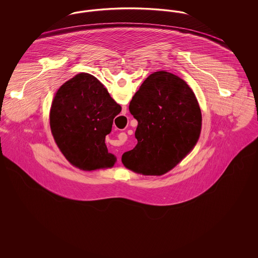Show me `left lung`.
<instances>
[{
  "mask_svg": "<svg viewBox=\"0 0 258 258\" xmlns=\"http://www.w3.org/2000/svg\"><path fill=\"white\" fill-rule=\"evenodd\" d=\"M138 122L137 144L123 153V166L132 171L160 176L173 169L196 147L202 115L191 88L165 71L149 75L130 103Z\"/></svg>",
  "mask_w": 258,
  "mask_h": 258,
  "instance_id": "left-lung-1",
  "label": "left lung"
}]
</instances>
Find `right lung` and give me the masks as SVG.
<instances>
[{"instance_id": "1", "label": "right lung", "mask_w": 258, "mask_h": 258, "mask_svg": "<svg viewBox=\"0 0 258 258\" xmlns=\"http://www.w3.org/2000/svg\"><path fill=\"white\" fill-rule=\"evenodd\" d=\"M122 107L92 74H76L56 92L50 127L61 154L84 171L112 168L117 158L108 153L105 136Z\"/></svg>"}]
</instances>
